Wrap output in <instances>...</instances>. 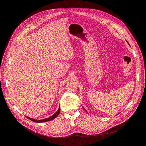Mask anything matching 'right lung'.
<instances>
[{"mask_svg": "<svg viewBox=\"0 0 146 146\" xmlns=\"http://www.w3.org/2000/svg\"><path fill=\"white\" fill-rule=\"evenodd\" d=\"M60 108L59 107V109H58V111L56 112V113L54 114V115H53L52 116H51V117H48V118H46V119H40V120H37V119H33V118H29V117H27L28 118H29V119H30V120H31V121H35V122H36V123H42V122H46V121H50V120H52V119H54V118H55L56 117H57V116L59 115V113H60Z\"/></svg>", "mask_w": 146, "mask_h": 146, "instance_id": "1", "label": "right lung"}]
</instances>
